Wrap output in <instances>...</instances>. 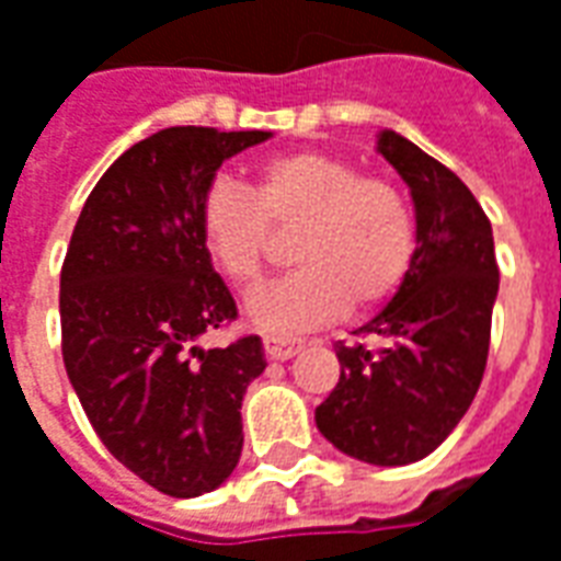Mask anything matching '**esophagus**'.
<instances>
[{
  "label": "esophagus",
  "mask_w": 561,
  "mask_h": 561,
  "mask_svg": "<svg viewBox=\"0 0 561 561\" xmlns=\"http://www.w3.org/2000/svg\"><path fill=\"white\" fill-rule=\"evenodd\" d=\"M307 348L304 340H291V336H264V352L270 362H288L294 355H300Z\"/></svg>",
  "instance_id": "1"
}]
</instances>
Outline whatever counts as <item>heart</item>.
Listing matches in <instances>:
<instances>
[{
  "label": "heart",
  "mask_w": 561,
  "mask_h": 561,
  "mask_svg": "<svg viewBox=\"0 0 561 561\" xmlns=\"http://www.w3.org/2000/svg\"><path fill=\"white\" fill-rule=\"evenodd\" d=\"M197 218L209 264L237 288L264 276L270 230L297 227V270L249 300V319L276 334L312 331L348 304L358 312L382 307L416 257V215L401 187L324 151L264 160L249 172L245 191L218 179Z\"/></svg>",
  "instance_id": "obj_1"
}]
</instances>
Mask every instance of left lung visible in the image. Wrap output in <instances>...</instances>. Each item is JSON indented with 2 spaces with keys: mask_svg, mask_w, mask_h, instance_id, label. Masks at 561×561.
<instances>
[{
  "mask_svg": "<svg viewBox=\"0 0 561 561\" xmlns=\"http://www.w3.org/2000/svg\"><path fill=\"white\" fill-rule=\"evenodd\" d=\"M376 151L416 206V257L386 309L336 343L340 382L316 425L346 456L398 468L449 437L480 389L499 297L492 225L468 185L401 133Z\"/></svg>",
  "mask_w": 561,
  "mask_h": 561,
  "instance_id": "left-lung-1",
  "label": "left lung"
}]
</instances>
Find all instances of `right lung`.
I'll use <instances>...</instances> for the list:
<instances>
[{"label": "right lung", "mask_w": 561, "mask_h": 561, "mask_svg": "<svg viewBox=\"0 0 561 561\" xmlns=\"http://www.w3.org/2000/svg\"><path fill=\"white\" fill-rule=\"evenodd\" d=\"M273 133L170 127L127 148L90 191L60 273L62 364L105 449L172 499L233 473L261 336L199 348L237 319L199 242V199L227 158Z\"/></svg>", "instance_id": "add662e5"}]
</instances>
